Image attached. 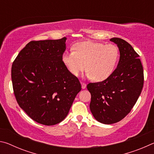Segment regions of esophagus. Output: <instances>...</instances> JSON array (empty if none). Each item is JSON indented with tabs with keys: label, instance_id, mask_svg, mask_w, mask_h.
Wrapping results in <instances>:
<instances>
[{
	"label": "esophagus",
	"instance_id": "34e87169",
	"mask_svg": "<svg viewBox=\"0 0 154 154\" xmlns=\"http://www.w3.org/2000/svg\"><path fill=\"white\" fill-rule=\"evenodd\" d=\"M81 84H82V88L83 89H85V88H86V84H85V83L81 82Z\"/></svg>",
	"mask_w": 154,
	"mask_h": 154
}]
</instances>
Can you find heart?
Wrapping results in <instances>:
<instances>
[{"mask_svg": "<svg viewBox=\"0 0 154 154\" xmlns=\"http://www.w3.org/2000/svg\"><path fill=\"white\" fill-rule=\"evenodd\" d=\"M75 51H66L62 62L69 71L78 77L87 69L88 77L102 82L111 76L119 60V49L112 43L83 41L74 47Z\"/></svg>", "mask_w": 154, "mask_h": 154, "instance_id": "1", "label": "heart"}]
</instances>
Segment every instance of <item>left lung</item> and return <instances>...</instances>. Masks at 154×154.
<instances>
[{"instance_id": "left-lung-1", "label": "left lung", "mask_w": 154, "mask_h": 154, "mask_svg": "<svg viewBox=\"0 0 154 154\" xmlns=\"http://www.w3.org/2000/svg\"><path fill=\"white\" fill-rule=\"evenodd\" d=\"M119 48L120 58L110 77L87 85L91 94L90 111L98 122L105 124L118 122L128 114L139 98L144 83L139 55L120 38H112Z\"/></svg>"}]
</instances>
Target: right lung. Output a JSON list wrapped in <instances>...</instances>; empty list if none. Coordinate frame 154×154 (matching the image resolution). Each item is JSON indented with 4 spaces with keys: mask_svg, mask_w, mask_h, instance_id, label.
<instances>
[{
    "mask_svg": "<svg viewBox=\"0 0 154 154\" xmlns=\"http://www.w3.org/2000/svg\"><path fill=\"white\" fill-rule=\"evenodd\" d=\"M66 37L32 41L13 62L11 79L18 105L34 121L46 126L66 118L82 90L62 62Z\"/></svg>",
    "mask_w": 154,
    "mask_h": 154,
    "instance_id": "obj_1",
    "label": "right lung"
}]
</instances>
